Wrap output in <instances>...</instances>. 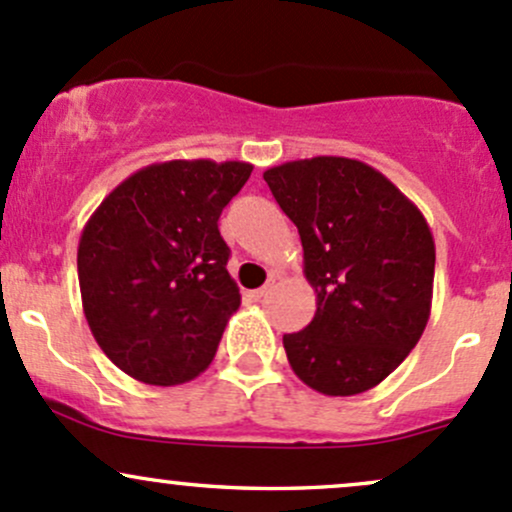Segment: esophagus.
<instances>
[{"label": "esophagus", "instance_id": "34e87169", "mask_svg": "<svg viewBox=\"0 0 512 512\" xmlns=\"http://www.w3.org/2000/svg\"><path fill=\"white\" fill-rule=\"evenodd\" d=\"M267 292H270V284H265V287H260V289H255V292H250V297L255 299V301H260Z\"/></svg>", "mask_w": 512, "mask_h": 512}]
</instances>
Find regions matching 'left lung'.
I'll list each match as a JSON object with an SVG mask.
<instances>
[{
    "instance_id": "1",
    "label": "left lung",
    "mask_w": 512,
    "mask_h": 512,
    "mask_svg": "<svg viewBox=\"0 0 512 512\" xmlns=\"http://www.w3.org/2000/svg\"><path fill=\"white\" fill-rule=\"evenodd\" d=\"M299 230L316 314L284 336L301 383L348 397L383 383L429 321L434 238L410 198L373 166L346 157L287 161L265 171Z\"/></svg>"
}]
</instances>
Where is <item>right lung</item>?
I'll return each instance as SVG.
<instances>
[{
	"label": "right lung",
	"mask_w": 512,
	"mask_h": 512,
	"mask_svg": "<svg viewBox=\"0 0 512 512\" xmlns=\"http://www.w3.org/2000/svg\"><path fill=\"white\" fill-rule=\"evenodd\" d=\"M250 174L245 161L144 166L85 223L78 245L85 319L129 378L169 387L211 365L240 306L218 218Z\"/></svg>",
	"instance_id": "obj_1"
}]
</instances>
